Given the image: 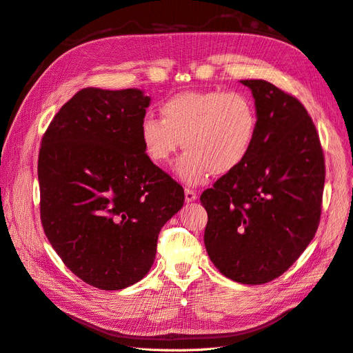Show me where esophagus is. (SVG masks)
I'll return each instance as SVG.
<instances>
[{
    "mask_svg": "<svg viewBox=\"0 0 353 353\" xmlns=\"http://www.w3.org/2000/svg\"><path fill=\"white\" fill-rule=\"evenodd\" d=\"M185 193V201H194L197 199V191L196 190H191V188H185L184 190Z\"/></svg>",
    "mask_w": 353,
    "mask_h": 353,
    "instance_id": "esophagus-1",
    "label": "esophagus"
}]
</instances>
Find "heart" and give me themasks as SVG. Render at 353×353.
Returning <instances> with one entry per match:
<instances>
[{
	"instance_id": "1",
	"label": "heart",
	"mask_w": 353,
	"mask_h": 353,
	"mask_svg": "<svg viewBox=\"0 0 353 353\" xmlns=\"http://www.w3.org/2000/svg\"><path fill=\"white\" fill-rule=\"evenodd\" d=\"M160 117L145 113L140 140L147 157L166 165L181 147L178 175L199 184L210 172L228 175L249 157L258 135V110L240 91H193L176 94L160 105Z\"/></svg>"
}]
</instances>
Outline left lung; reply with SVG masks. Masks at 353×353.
<instances>
[{
  "instance_id": "obj_1",
  "label": "left lung",
  "mask_w": 353,
  "mask_h": 353,
  "mask_svg": "<svg viewBox=\"0 0 353 353\" xmlns=\"http://www.w3.org/2000/svg\"><path fill=\"white\" fill-rule=\"evenodd\" d=\"M252 90L258 135L245 162L201 193L205 245L227 279L265 284L303 253L319 225L325 160L319 135L294 95L262 79Z\"/></svg>"
}]
</instances>
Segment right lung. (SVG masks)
I'll return each mask as SVG.
<instances>
[{
  "instance_id": "obj_1",
  "label": "right lung",
  "mask_w": 353,
  "mask_h": 353,
  "mask_svg": "<svg viewBox=\"0 0 353 353\" xmlns=\"http://www.w3.org/2000/svg\"><path fill=\"white\" fill-rule=\"evenodd\" d=\"M148 103L140 90L83 88L42 135V228L63 263L100 290L143 279L160 230L184 205V188L143 148Z\"/></svg>"
}]
</instances>
